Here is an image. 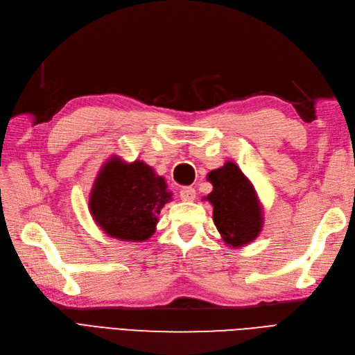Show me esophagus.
Masks as SVG:
<instances>
[{"label": "esophagus", "mask_w": 355, "mask_h": 355, "mask_svg": "<svg viewBox=\"0 0 355 355\" xmlns=\"http://www.w3.org/2000/svg\"><path fill=\"white\" fill-rule=\"evenodd\" d=\"M179 197L182 201H193L196 198V189L191 187H185L179 191Z\"/></svg>", "instance_id": "1"}]
</instances>
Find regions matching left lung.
Segmentation results:
<instances>
[{"label":"left lung","instance_id":"obj_1","mask_svg":"<svg viewBox=\"0 0 355 355\" xmlns=\"http://www.w3.org/2000/svg\"><path fill=\"white\" fill-rule=\"evenodd\" d=\"M207 178L214 185L207 200L214 206V221L224 242L234 248L252 242L261 232L263 216L251 182L230 161Z\"/></svg>","mask_w":355,"mask_h":355}]
</instances>
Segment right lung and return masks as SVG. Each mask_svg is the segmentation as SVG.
<instances>
[{"label": "right lung", "instance_id": "add662e5", "mask_svg": "<svg viewBox=\"0 0 355 355\" xmlns=\"http://www.w3.org/2000/svg\"><path fill=\"white\" fill-rule=\"evenodd\" d=\"M171 198L166 180L143 161H107L95 180L89 209L103 232L121 241L143 242L154 234L158 214Z\"/></svg>", "mask_w": 355, "mask_h": 355}]
</instances>
